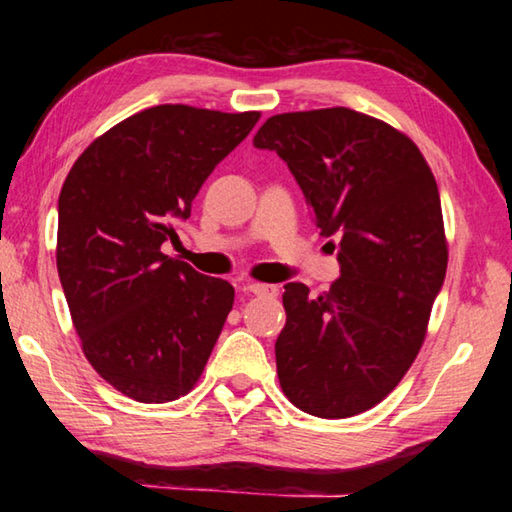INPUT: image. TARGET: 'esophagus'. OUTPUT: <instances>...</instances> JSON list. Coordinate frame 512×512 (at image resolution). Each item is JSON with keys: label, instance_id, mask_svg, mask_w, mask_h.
<instances>
[{"label": "esophagus", "instance_id": "obj_1", "mask_svg": "<svg viewBox=\"0 0 512 512\" xmlns=\"http://www.w3.org/2000/svg\"><path fill=\"white\" fill-rule=\"evenodd\" d=\"M241 289L246 293H255V296H277L275 284H262V282H241Z\"/></svg>", "mask_w": 512, "mask_h": 512}]
</instances>
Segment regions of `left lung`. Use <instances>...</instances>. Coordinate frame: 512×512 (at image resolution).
Listing matches in <instances>:
<instances>
[{"label": "left lung", "mask_w": 512, "mask_h": 512, "mask_svg": "<svg viewBox=\"0 0 512 512\" xmlns=\"http://www.w3.org/2000/svg\"><path fill=\"white\" fill-rule=\"evenodd\" d=\"M253 144L287 162L341 277L323 296L284 284L277 377L300 411L350 418L400 384L418 357L447 271L436 178L409 137L350 108L284 112Z\"/></svg>", "instance_id": "obj_1"}]
</instances>
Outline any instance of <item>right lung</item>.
<instances>
[{
	"instance_id": "1",
	"label": "right lung",
	"mask_w": 512,
	"mask_h": 512,
	"mask_svg": "<svg viewBox=\"0 0 512 512\" xmlns=\"http://www.w3.org/2000/svg\"><path fill=\"white\" fill-rule=\"evenodd\" d=\"M257 119L180 103L142 110L94 140L60 189L56 264L76 334L92 368L137 402L192 391L230 314L232 284L162 244Z\"/></svg>"
}]
</instances>
